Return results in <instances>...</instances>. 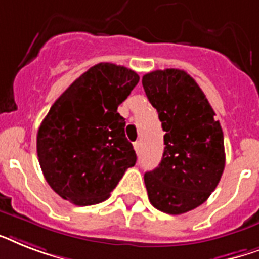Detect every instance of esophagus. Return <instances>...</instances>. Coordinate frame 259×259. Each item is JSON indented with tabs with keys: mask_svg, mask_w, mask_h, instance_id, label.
Instances as JSON below:
<instances>
[{
	"mask_svg": "<svg viewBox=\"0 0 259 259\" xmlns=\"http://www.w3.org/2000/svg\"><path fill=\"white\" fill-rule=\"evenodd\" d=\"M133 146H134V150H136L137 153H138V151H140V149H141L140 141H136V142H134V144H133Z\"/></svg>",
	"mask_w": 259,
	"mask_h": 259,
	"instance_id": "obj_1",
	"label": "esophagus"
}]
</instances>
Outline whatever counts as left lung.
I'll list each match as a JSON object with an SVG mask.
<instances>
[{
  "label": "left lung",
  "instance_id": "left-lung-1",
  "mask_svg": "<svg viewBox=\"0 0 259 259\" xmlns=\"http://www.w3.org/2000/svg\"><path fill=\"white\" fill-rule=\"evenodd\" d=\"M142 85L166 132L161 163L144 176L149 199L163 213L184 214L202 205L220 182L225 169L222 127L186 71L154 70L142 77Z\"/></svg>",
  "mask_w": 259,
  "mask_h": 259
}]
</instances>
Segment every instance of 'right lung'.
Wrapping results in <instances>:
<instances>
[{
	"label": "right lung",
	"instance_id": "add662e5",
	"mask_svg": "<svg viewBox=\"0 0 259 259\" xmlns=\"http://www.w3.org/2000/svg\"><path fill=\"white\" fill-rule=\"evenodd\" d=\"M138 81L136 71L101 62L50 108L37 133V154L46 182L60 197L79 206L102 202L136 165L117 109Z\"/></svg>",
	"mask_w": 259,
	"mask_h": 259
}]
</instances>
